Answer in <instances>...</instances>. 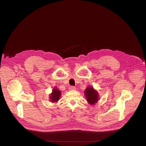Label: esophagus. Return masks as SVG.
<instances>
[{
  "mask_svg": "<svg viewBox=\"0 0 146 146\" xmlns=\"http://www.w3.org/2000/svg\"><path fill=\"white\" fill-rule=\"evenodd\" d=\"M69 90H76V88L73 86H70L69 87Z\"/></svg>",
  "mask_w": 146,
  "mask_h": 146,
  "instance_id": "obj_1",
  "label": "esophagus"
}]
</instances>
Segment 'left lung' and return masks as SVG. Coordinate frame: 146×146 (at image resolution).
<instances>
[{
	"label": "left lung",
	"instance_id": "left-lung-1",
	"mask_svg": "<svg viewBox=\"0 0 146 146\" xmlns=\"http://www.w3.org/2000/svg\"><path fill=\"white\" fill-rule=\"evenodd\" d=\"M85 96L88 102L91 104H93L98 100V95L97 91L94 90L92 88H88L85 90Z\"/></svg>",
	"mask_w": 146,
	"mask_h": 146
}]
</instances>
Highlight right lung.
I'll use <instances>...</instances> for the list:
<instances>
[{"instance_id":"1","label":"right lung","mask_w":146,"mask_h":146,"mask_svg":"<svg viewBox=\"0 0 146 146\" xmlns=\"http://www.w3.org/2000/svg\"><path fill=\"white\" fill-rule=\"evenodd\" d=\"M61 95V92L60 91L58 90V89H54L52 90V93L51 94V100L52 102H56L58 101L60 96Z\"/></svg>"}]
</instances>
